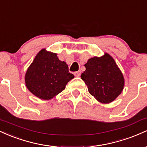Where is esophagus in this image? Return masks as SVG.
<instances>
[{"mask_svg": "<svg viewBox=\"0 0 147 147\" xmlns=\"http://www.w3.org/2000/svg\"><path fill=\"white\" fill-rule=\"evenodd\" d=\"M74 74H75V77H79V76L81 75V71H80V70H79V71L75 72Z\"/></svg>", "mask_w": 147, "mask_h": 147, "instance_id": "obj_1", "label": "esophagus"}]
</instances>
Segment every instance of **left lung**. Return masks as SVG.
Returning <instances> with one entry per match:
<instances>
[{"label":"left lung","mask_w":147,"mask_h":147,"mask_svg":"<svg viewBox=\"0 0 147 147\" xmlns=\"http://www.w3.org/2000/svg\"><path fill=\"white\" fill-rule=\"evenodd\" d=\"M84 65L86 70L81 77L89 93L102 104L113 102L124 86V76L114 59L104 53L100 57L89 59Z\"/></svg>","instance_id":"8db88e82"}]
</instances>
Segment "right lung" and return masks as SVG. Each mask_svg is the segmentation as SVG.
I'll return each instance as SVG.
<instances>
[{
	"label": "right lung",
	"instance_id": "1",
	"mask_svg": "<svg viewBox=\"0 0 147 147\" xmlns=\"http://www.w3.org/2000/svg\"><path fill=\"white\" fill-rule=\"evenodd\" d=\"M74 77L66 63L59 59L56 53L42 49L28 67L25 82L34 95L48 100L62 92Z\"/></svg>",
	"mask_w": 147,
	"mask_h": 147
}]
</instances>
